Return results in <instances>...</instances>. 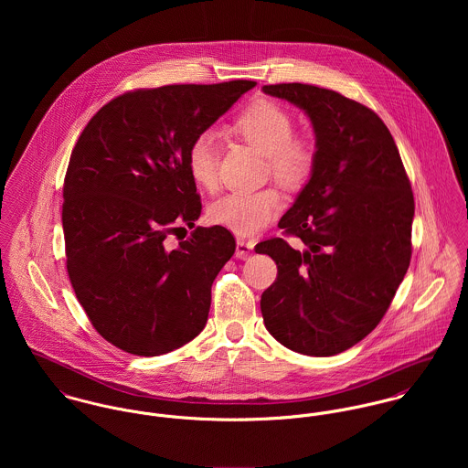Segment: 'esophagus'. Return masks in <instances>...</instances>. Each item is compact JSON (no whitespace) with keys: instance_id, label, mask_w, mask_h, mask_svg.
Here are the masks:
<instances>
[{"instance_id":"1","label":"esophagus","mask_w":468,"mask_h":468,"mask_svg":"<svg viewBox=\"0 0 468 468\" xmlns=\"http://www.w3.org/2000/svg\"><path fill=\"white\" fill-rule=\"evenodd\" d=\"M252 252H254V243L252 241H247L243 238H239L236 241V258L238 260H249Z\"/></svg>"}]
</instances>
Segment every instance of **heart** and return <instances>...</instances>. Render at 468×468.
<instances>
[{
  "mask_svg": "<svg viewBox=\"0 0 468 468\" xmlns=\"http://www.w3.org/2000/svg\"><path fill=\"white\" fill-rule=\"evenodd\" d=\"M232 132L267 154L271 175L286 187L303 186L314 171L315 149L308 138L293 136V119L277 102L258 99L232 122ZM219 144L216 134H197L187 151L191 178L205 191L218 187ZM282 195L275 187L230 193L208 208L214 223L238 236H254L281 212Z\"/></svg>",
  "mask_w": 468,
  "mask_h": 468,
  "instance_id": "1",
  "label": "heart"
}]
</instances>
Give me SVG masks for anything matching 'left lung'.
I'll list each match as a JSON object with an SVG mask.
<instances>
[{"instance_id":"8db88e82","label":"left lung","mask_w":468,"mask_h":468,"mask_svg":"<svg viewBox=\"0 0 468 468\" xmlns=\"http://www.w3.org/2000/svg\"><path fill=\"white\" fill-rule=\"evenodd\" d=\"M263 91L301 108L315 133L308 184L281 218L282 238L256 247L277 265L261 295L270 335L310 356L342 353L386 315L410 263L414 198L382 119L334 90L288 82Z\"/></svg>"}]
</instances>
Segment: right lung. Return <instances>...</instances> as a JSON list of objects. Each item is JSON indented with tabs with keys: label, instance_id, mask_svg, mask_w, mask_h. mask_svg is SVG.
<instances>
[{
	"label": "right lung",
	"instance_id": "obj_1",
	"mask_svg": "<svg viewBox=\"0 0 468 468\" xmlns=\"http://www.w3.org/2000/svg\"><path fill=\"white\" fill-rule=\"evenodd\" d=\"M254 80L128 91L79 136L63 187L73 292L93 328L138 356H158L205 328L210 286L236 250L219 225L195 227L201 201L187 151Z\"/></svg>",
	"mask_w": 468,
	"mask_h": 468
}]
</instances>
